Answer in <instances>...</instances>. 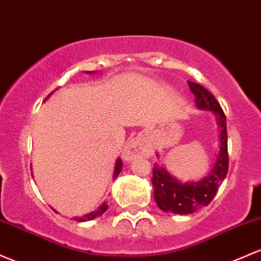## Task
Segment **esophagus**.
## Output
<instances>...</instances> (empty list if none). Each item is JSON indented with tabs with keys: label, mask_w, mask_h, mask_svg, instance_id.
<instances>
[{
	"label": "esophagus",
	"mask_w": 261,
	"mask_h": 261,
	"mask_svg": "<svg viewBox=\"0 0 261 261\" xmlns=\"http://www.w3.org/2000/svg\"><path fill=\"white\" fill-rule=\"evenodd\" d=\"M147 152V150L145 148V146L142 145V142L139 139H134L125 146L124 152H122V157L126 161H131L135 157L140 156V154Z\"/></svg>",
	"instance_id": "1"
}]
</instances>
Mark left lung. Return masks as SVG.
Returning a JSON list of instances; mask_svg holds the SVG:
<instances>
[{
  "label": "left lung",
  "instance_id": "1",
  "mask_svg": "<svg viewBox=\"0 0 261 261\" xmlns=\"http://www.w3.org/2000/svg\"><path fill=\"white\" fill-rule=\"evenodd\" d=\"M188 87L196 98V105L203 110H211L217 115L219 134V153L216 165L208 176L198 182L182 183L171 174L154 166L152 171V186L154 200L160 210L173 214H191L205 207L217 194L218 187L228 173V136L227 119L217 99L202 85L188 82Z\"/></svg>",
  "mask_w": 261,
  "mask_h": 261
}]
</instances>
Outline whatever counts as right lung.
I'll return each mask as SVG.
<instances>
[{"label": "right lung", "instance_id": "add662e5", "mask_svg": "<svg viewBox=\"0 0 261 261\" xmlns=\"http://www.w3.org/2000/svg\"><path fill=\"white\" fill-rule=\"evenodd\" d=\"M89 73H91V71H89ZM50 94H51V93H50ZM50 94H49V95H50ZM49 95H48V96H49ZM48 96H47V98H48ZM47 98H45V99H47ZM121 167H122L121 159H117L116 165H115V171H114V178H116V177L119 176L120 171H121ZM107 203H108V202H104L96 211L91 212V213H89V214H85V216H83V217H79V218H75V220H76V222H87V220L95 219L96 217L101 216V214L104 213V212L108 210V204H107Z\"/></svg>", "mask_w": 261, "mask_h": 261}]
</instances>
